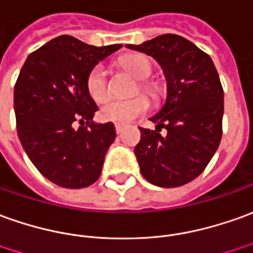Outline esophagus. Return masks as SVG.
I'll return each instance as SVG.
<instances>
[{"instance_id": "obj_1", "label": "esophagus", "mask_w": 253, "mask_h": 253, "mask_svg": "<svg viewBox=\"0 0 253 253\" xmlns=\"http://www.w3.org/2000/svg\"><path fill=\"white\" fill-rule=\"evenodd\" d=\"M124 128H125V126H124L123 124H116V132H117V133H121V132L124 130Z\"/></svg>"}]
</instances>
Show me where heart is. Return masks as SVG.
<instances>
[{
	"label": "heart",
	"mask_w": 253,
	"mask_h": 253,
	"mask_svg": "<svg viewBox=\"0 0 253 253\" xmlns=\"http://www.w3.org/2000/svg\"><path fill=\"white\" fill-rule=\"evenodd\" d=\"M121 66L129 74L140 80L137 83L135 92L142 90L151 99H157L160 95V89L154 83L144 81L151 74L153 66L147 56L144 55H129L121 60ZM86 92L95 102H102L109 95V83L103 66L97 64L86 76L85 81ZM150 107L147 97L143 95H136L129 99H107L99 109V117L103 121L126 124L135 120L136 117L144 114Z\"/></svg>",
	"instance_id": "heart-1"
}]
</instances>
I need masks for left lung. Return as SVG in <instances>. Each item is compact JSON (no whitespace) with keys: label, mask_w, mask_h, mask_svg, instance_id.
Listing matches in <instances>:
<instances>
[{"label":"left lung","mask_w":253,"mask_h":253,"mask_svg":"<svg viewBox=\"0 0 253 253\" xmlns=\"http://www.w3.org/2000/svg\"><path fill=\"white\" fill-rule=\"evenodd\" d=\"M126 46L154 57L168 83L165 104L150 118L156 129L139 128L140 172L160 187L183 186L203 173L222 139L224 102L216 67L208 53L176 34Z\"/></svg>","instance_id":"obj_1"}]
</instances>
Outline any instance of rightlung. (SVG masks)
Returning a JSON list of instances; mask_svg holds the SVG:
<instances>
[{"label":"right lung","mask_w":253,"mask_h":253,"mask_svg":"<svg viewBox=\"0 0 253 253\" xmlns=\"http://www.w3.org/2000/svg\"><path fill=\"white\" fill-rule=\"evenodd\" d=\"M121 46H92L71 36L56 37L31 52L17 77V136L40 173L60 187H88L102 173L116 128L92 123L97 106L85 81L100 60ZM74 122L80 124L78 130Z\"/></svg>","instance_id":"obj_1"}]
</instances>
